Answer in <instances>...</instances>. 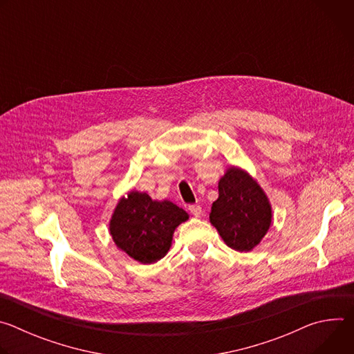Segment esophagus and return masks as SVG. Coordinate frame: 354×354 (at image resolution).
<instances>
[{
    "label": "esophagus",
    "instance_id": "34e87169",
    "mask_svg": "<svg viewBox=\"0 0 354 354\" xmlns=\"http://www.w3.org/2000/svg\"><path fill=\"white\" fill-rule=\"evenodd\" d=\"M189 212L194 216V217H200L201 216V207L198 205H192L189 206Z\"/></svg>",
    "mask_w": 354,
    "mask_h": 354
}]
</instances>
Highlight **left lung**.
<instances>
[{"label": "left lung", "instance_id": "left-lung-1", "mask_svg": "<svg viewBox=\"0 0 354 354\" xmlns=\"http://www.w3.org/2000/svg\"><path fill=\"white\" fill-rule=\"evenodd\" d=\"M210 223L230 248L249 252L269 231L272 206L254 178L231 167L218 182V198L212 206Z\"/></svg>", "mask_w": 354, "mask_h": 354}]
</instances>
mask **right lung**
Here are the masks:
<instances>
[{
	"label": "right lung",
	"mask_w": 354,
	"mask_h": 354,
	"mask_svg": "<svg viewBox=\"0 0 354 354\" xmlns=\"http://www.w3.org/2000/svg\"><path fill=\"white\" fill-rule=\"evenodd\" d=\"M187 218V213L172 201H157L133 190L119 200L109 230L119 249L134 261L149 265L168 254L176 227Z\"/></svg>",
	"instance_id": "right-lung-1"
}]
</instances>
